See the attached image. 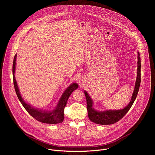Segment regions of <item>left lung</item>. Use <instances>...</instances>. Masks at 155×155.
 <instances>
[{
	"instance_id": "1",
	"label": "left lung",
	"mask_w": 155,
	"mask_h": 155,
	"mask_svg": "<svg viewBox=\"0 0 155 155\" xmlns=\"http://www.w3.org/2000/svg\"><path fill=\"white\" fill-rule=\"evenodd\" d=\"M137 75L134 87V90L131 97V101H130L129 104L124 108L120 110H107L105 111L102 112L97 111V110H94V108L93 107V101L92 99L89 96V94H87V93L86 91H84V93L86 99L88 117H89L90 120L91 121L98 124L103 125L114 124L118 122L119 120H120L129 111L136 99L141 81L140 56L139 52L137 53Z\"/></svg>"
}]
</instances>
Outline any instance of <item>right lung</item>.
Listing matches in <instances>:
<instances>
[{"mask_svg": "<svg viewBox=\"0 0 155 155\" xmlns=\"http://www.w3.org/2000/svg\"><path fill=\"white\" fill-rule=\"evenodd\" d=\"M16 54H15L13 59V84L15 89L17 96L21 102V104L27 110V112L35 120L37 121L47 124H57L62 123L64 119V110L67 104L68 100L72 93V92L77 89L78 85L77 83H74L71 84L67 89L65 90L64 93L62 94L58 105L52 111H43V110H39L38 108H35L29 104L26 103L24 99L22 98L19 88L17 84V82L15 77V72L16 68Z\"/></svg>", "mask_w": 155, "mask_h": 155, "instance_id": "1", "label": "right lung"}]
</instances>
